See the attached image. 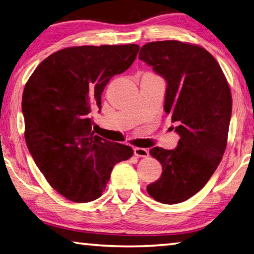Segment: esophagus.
Listing matches in <instances>:
<instances>
[{
  "label": "esophagus",
  "instance_id": "esophagus-1",
  "mask_svg": "<svg viewBox=\"0 0 254 254\" xmlns=\"http://www.w3.org/2000/svg\"><path fill=\"white\" fill-rule=\"evenodd\" d=\"M133 152L136 157H148L149 156V151L144 148H134Z\"/></svg>",
  "mask_w": 254,
  "mask_h": 254
}]
</instances>
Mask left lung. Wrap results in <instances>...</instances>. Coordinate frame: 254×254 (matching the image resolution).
I'll use <instances>...</instances> for the list:
<instances>
[{"instance_id":"1","label":"left lung","mask_w":254,"mask_h":254,"mask_svg":"<svg viewBox=\"0 0 254 254\" xmlns=\"http://www.w3.org/2000/svg\"><path fill=\"white\" fill-rule=\"evenodd\" d=\"M139 60L166 81L164 110L180 135L175 149H150L163 173L147 191L158 202H183L206 185L223 158L232 115L231 90L214 56L200 46L152 42L141 47Z\"/></svg>"}]
</instances>
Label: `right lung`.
<instances>
[{
	"label": "right lung",
	"instance_id": "1",
	"mask_svg": "<svg viewBox=\"0 0 254 254\" xmlns=\"http://www.w3.org/2000/svg\"><path fill=\"white\" fill-rule=\"evenodd\" d=\"M139 48H64L44 60L26 84L27 147L51 187L73 202L98 199L115 164L133 155L131 147L95 134L91 112H100L106 84L132 65Z\"/></svg>",
	"mask_w": 254,
	"mask_h": 254
}]
</instances>
